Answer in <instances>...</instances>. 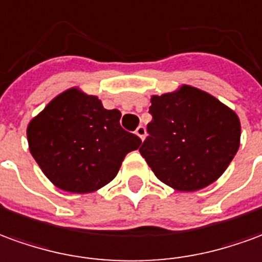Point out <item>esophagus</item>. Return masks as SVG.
I'll return each instance as SVG.
<instances>
[{
	"label": "esophagus",
	"mask_w": 262,
	"mask_h": 262,
	"mask_svg": "<svg viewBox=\"0 0 262 262\" xmlns=\"http://www.w3.org/2000/svg\"><path fill=\"white\" fill-rule=\"evenodd\" d=\"M135 134L138 135V137H140L141 140L144 141V138H145V135H146L145 127H142V125H140V127H138V128H137V129H135Z\"/></svg>",
	"instance_id": "esophagus-1"
}]
</instances>
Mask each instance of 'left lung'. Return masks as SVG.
Wrapping results in <instances>:
<instances>
[{
	"instance_id": "obj_1",
	"label": "left lung",
	"mask_w": 262,
	"mask_h": 262,
	"mask_svg": "<svg viewBox=\"0 0 262 262\" xmlns=\"http://www.w3.org/2000/svg\"><path fill=\"white\" fill-rule=\"evenodd\" d=\"M149 135L140 152L152 172L179 192H194L216 182L240 146L234 111L209 93L183 84L152 96Z\"/></svg>"
}]
</instances>
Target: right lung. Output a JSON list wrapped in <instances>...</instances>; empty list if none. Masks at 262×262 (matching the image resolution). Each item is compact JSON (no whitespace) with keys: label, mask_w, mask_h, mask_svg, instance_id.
Returning <instances> with one entry per match:
<instances>
[{"label":"right lung","mask_w":262,"mask_h":262,"mask_svg":"<svg viewBox=\"0 0 262 262\" xmlns=\"http://www.w3.org/2000/svg\"><path fill=\"white\" fill-rule=\"evenodd\" d=\"M121 113L72 87L52 100L28 124L29 151L59 189L92 193L110 183L128 152L141 140L120 125Z\"/></svg>","instance_id":"obj_1"}]
</instances>
